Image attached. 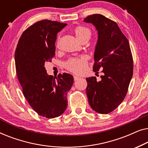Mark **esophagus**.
Listing matches in <instances>:
<instances>
[{
    "label": "esophagus",
    "mask_w": 148,
    "mask_h": 148,
    "mask_svg": "<svg viewBox=\"0 0 148 148\" xmlns=\"http://www.w3.org/2000/svg\"><path fill=\"white\" fill-rule=\"evenodd\" d=\"M73 78H74V80L75 81H77V80H78L80 77H79L77 76V75H73Z\"/></svg>",
    "instance_id": "esophagus-1"
}]
</instances>
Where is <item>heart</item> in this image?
<instances>
[{
	"label": "heart",
	"instance_id": "b5f03b06",
	"mask_svg": "<svg viewBox=\"0 0 148 148\" xmlns=\"http://www.w3.org/2000/svg\"><path fill=\"white\" fill-rule=\"evenodd\" d=\"M74 32L77 38L81 42L86 38H90L92 35L90 29L84 26H77L75 28ZM59 40L60 37H58L56 42L57 45L59 43ZM87 65H88V61L86 57L71 58L65 62V68L66 69L77 74H80L84 72Z\"/></svg>",
	"mask_w": 148,
	"mask_h": 148
}]
</instances>
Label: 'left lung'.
<instances>
[{
	"instance_id": "8db88e82",
	"label": "left lung",
	"mask_w": 148,
	"mask_h": 148,
	"mask_svg": "<svg viewBox=\"0 0 148 148\" xmlns=\"http://www.w3.org/2000/svg\"><path fill=\"white\" fill-rule=\"evenodd\" d=\"M84 21L96 27L98 33L93 70H102L101 80L86 78V94L93 110L108 114L115 110L126 96L133 76V60L129 42L116 22L100 14Z\"/></svg>"
}]
</instances>
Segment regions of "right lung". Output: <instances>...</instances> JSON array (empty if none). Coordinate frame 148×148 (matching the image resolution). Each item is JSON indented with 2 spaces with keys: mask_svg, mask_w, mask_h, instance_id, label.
<instances>
[{
  "mask_svg": "<svg viewBox=\"0 0 148 148\" xmlns=\"http://www.w3.org/2000/svg\"><path fill=\"white\" fill-rule=\"evenodd\" d=\"M66 25L48 19L36 22L23 32L15 50L16 72L23 96L38 114L48 119L63 114L73 84L71 74L48 75L44 66L55 55L56 36Z\"/></svg>",
  "mask_w": 148,
  "mask_h": 148,
  "instance_id": "add662e5",
  "label": "right lung"
}]
</instances>
